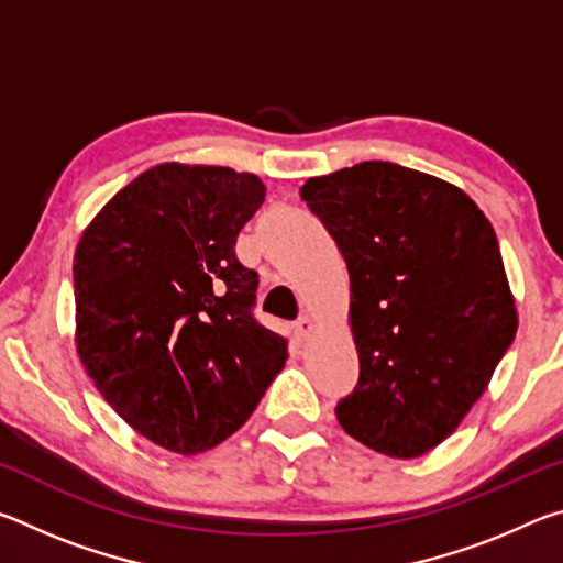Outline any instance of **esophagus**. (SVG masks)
<instances>
[{"label": "esophagus", "mask_w": 563, "mask_h": 563, "mask_svg": "<svg viewBox=\"0 0 563 563\" xmlns=\"http://www.w3.org/2000/svg\"><path fill=\"white\" fill-rule=\"evenodd\" d=\"M316 330V325H312L310 318H298V322H295V332H298V338H308L310 332Z\"/></svg>", "instance_id": "esophagus-1"}]
</instances>
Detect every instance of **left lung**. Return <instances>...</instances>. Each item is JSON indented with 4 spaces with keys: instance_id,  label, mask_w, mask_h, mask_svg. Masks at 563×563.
Returning a JSON list of instances; mask_svg holds the SVG:
<instances>
[{
    "instance_id": "obj_1",
    "label": "left lung",
    "mask_w": 563,
    "mask_h": 563,
    "mask_svg": "<svg viewBox=\"0 0 563 563\" xmlns=\"http://www.w3.org/2000/svg\"><path fill=\"white\" fill-rule=\"evenodd\" d=\"M300 198L350 273L360 379L338 422L379 454L422 456L460 427L517 335L497 233L462 188L389 161L308 178Z\"/></svg>"
}]
</instances>
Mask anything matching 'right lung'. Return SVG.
I'll return each instance as SVG.
<instances>
[{
	"mask_svg": "<svg viewBox=\"0 0 563 563\" xmlns=\"http://www.w3.org/2000/svg\"><path fill=\"white\" fill-rule=\"evenodd\" d=\"M263 201L253 174L158 164L76 245L81 365L119 417L164 450L221 444L288 360V340L253 318L258 273L235 258Z\"/></svg>",
	"mask_w": 563,
	"mask_h": 563,
	"instance_id": "add662e5",
	"label": "right lung"
}]
</instances>
